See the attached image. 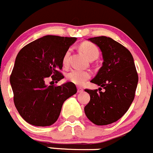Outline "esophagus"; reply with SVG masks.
Wrapping results in <instances>:
<instances>
[{
    "label": "esophagus",
    "mask_w": 153,
    "mask_h": 153,
    "mask_svg": "<svg viewBox=\"0 0 153 153\" xmlns=\"http://www.w3.org/2000/svg\"><path fill=\"white\" fill-rule=\"evenodd\" d=\"M77 88H78V93H82V92L83 91V89H82V87H78Z\"/></svg>",
    "instance_id": "34e87169"
}]
</instances>
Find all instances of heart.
I'll return each mask as SVG.
<instances>
[{
  "instance_id": "b5f03b06",
  "label": "heart",
  "mask_w": 153,
  "mask_h": 153,
  "mask_svg": "<svg viewBox=\"0 0 153 153\" xmlns=\"http://www.w3.org/2000/svg\"><path fill=\"white\" fill-rule=\"evenodd\" d=\"M80 48L89 60L96 59L98 57L99 49L94 44L89 42H85L81 45ZM70 54H71V49H68L65 53L62 58V63L64 65H68ZM66 77L67 79L69 82H72L77 85H82L86 82L87 80L90 78L91 73L88 71L74 68V69H71V71H68Z\"/></svg>"
}]
</instances>
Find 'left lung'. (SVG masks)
Masks as SVG:
<instances>
[{"instance_id": "8db88e82", "label": "left lung", "mask_w": 153, "mask_h": 153, "mask_svg": "<svg viewBox=\"0 0 153 153\" xmlns=\"http://www.w3.org/2000/svg\"><path fill=\"white\" fill-rule=\"evenodd\" d=\"M100 48L102 67L91 81L100 88L85 91L91 100L85 107L87 117L98 126L108 125L120 119L128 111L135 97L138 75L134 60L126 47L110 37L89 38ZM103 87L105 91H101Z\"/></svg>"}]
</instances>
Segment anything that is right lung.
<instances>
[{
	"instance_id": "obj_1",
	"label": "right lung",
	"mask_w": 153,
	"mask_h": 153,
	"mask_svg": "<svg viewBox=\"0 0 153 153\" xmlns=\"http://www.w3.org/2000/svg\"><path fill=\"white\" fill-rule=\"evenodd\" d=\"M77 40L75 37L47 35L36 39L19 52L10 82L15 107L23 119L36 126H51L59 117L63 103L76 94L74 83L47 85L51 76L56 83L64 78L65 53Z\"/></svg>"
}]
</instances>
